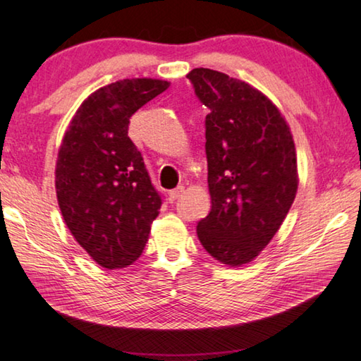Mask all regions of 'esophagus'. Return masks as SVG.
Returning a JSON list of instances; mask_svg holds the SVG:
<instances>
[{"mask_svg":"<svg viewBox=\"0 0 361 361\" xmlns=\"http://www.w3.org/2000/svg\"><path fill=\"white\" fill-rule=\"evenodd\" d=\"M182 192H184V185H179V187H176L174 190H169V201H176L177 198L180 197L182 195Z\"/></svg>","mask_w":361,"mask_h":361,"instance_id":"esophagus-1","label":"esophagus"}]
</instances>
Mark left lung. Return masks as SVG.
Instances as JSON below:
<instances>
[{"label": "left lung", "mask_w": 361, "mask_h": 361, "mask_svg": "<svg viewBox=\"0 0 361 361\" xmlns=\"http://www.w3.org/2000/svg\"><path fill=\"white\" fill-rule=\"evenodd\" d=\"M206 116L211 211L200 243L228 267L249 263L281 228L298 190L293 136L268 97L207 68L187 74Z\"/></svg>", "instance_id": "1"}]
</instances>
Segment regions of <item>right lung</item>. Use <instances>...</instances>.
<instances>
[{"mask_svg": "<svg viewBox=\"0 0 361 361\" xmlns=\"http://www.w3.org/2000/svg\"><path fill=\"white\" fill-rule=\"evenodd\" d=\"M168 87L166 80L145 78L101 87L80 104L63 136L55 168L61 216L103 268L137 260L161 207L128 125L139 107Z\"/></svg>", "mask_w": 361, "mask_h": 361, "instance_id": "add662e5", "label": "right lung"}]
</instances>
